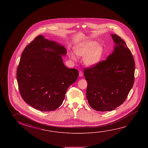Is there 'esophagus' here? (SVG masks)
<instances>
[{"mask_svg":"<svg viewBox=\"0 0 148 148\" xmlns=\"http://www.w3.org/2000/svg\"><path fill=\"white\" fill-rule=\"evenodd\" d=\"M79 76H80V77H82L83 76V72H82V71H80L79 72Z\"/></svg>","mask_w":148,"mask_h":148,"instance_id":"obj_1","label":"esophagus"}]
</instances>
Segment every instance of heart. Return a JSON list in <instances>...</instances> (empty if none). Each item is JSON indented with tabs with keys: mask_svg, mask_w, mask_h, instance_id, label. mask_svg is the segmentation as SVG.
<instances>
[{
	"mask_svg": "<svg viewBox=\"0 0 148 148\" xmlns=\"http://www.w3.org/2000/svg\"><path fill=\"white\" fill-rule=\"evenodd\" d=\"M75 54L78 57H84V62L88 66H94L99 62L102 58L103 47L94 41H87L78 44L74 49ZM70 57L74 60L75 56L71 54Z\"/></svg>",
	"mask_w": 148,
	"mask_h": 148,
	"instance_id": "heart-1",
	"label": "heart"
}]
</instances>
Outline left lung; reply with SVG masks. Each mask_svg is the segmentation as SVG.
<instances>
[{"instance_id": "obj_1", "label": "left lung", "mask_w": 148, "mask_h": 148, "mask_svg": "<svg viewBox=\"0 0 148 148\" xmlns=\"http://www.w3.org/2000/svg\"><path fill=\"white\" fill-rule=\"evenodd\" d=\"M116 43L114 52L106 60L84 69L88 83L86 96L92 108L112 111L123 103L133 86L135 61L125 42L112 34Z\"/></svg>"}]
</instances>
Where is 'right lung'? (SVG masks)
<instances>
[{
	"label": "right lung",
	"instance_id": "right-lung-1",
	"mask_svg": "<svg viewBox=\"0 0 148 148\" xmlns=\"http://www.w3.org/2000/svg\"><path fill=\"white\" fill-rule=\"evenodd\" d=\"M66 49L39 35L23 51L16 78L23 99L35 109L53 111L63 103L66 90L78 77L76 69L64 65Z\"/></svg>",
	"mask_w": 148,
	"mask_h": 148
}]
</instances>
